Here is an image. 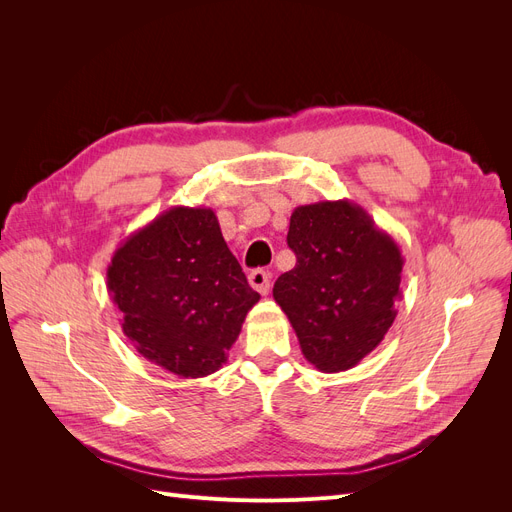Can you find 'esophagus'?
<instances>
[{
    "instance_id": "34e87169",
    "label": "esophagus",
    "mask_w": 512,
    "mask_h": 512,
    "mask_svg": "<svg viewBox=\"0 0 512 512\" xmlns=\"http://www.w3.org/2000/svg\"><path fill=\"white\" fill-rule=\"evenodd\" d=\"M247 280H250V286L260 294H267L271 288V273L265 269H254L247 275Z\"/></svg>"
}]
</instances>
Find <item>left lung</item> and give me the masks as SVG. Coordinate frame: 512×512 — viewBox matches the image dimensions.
Listing matches in <instances>:
<instances>
[{
  "instance_id": "8db88e82",
  "label": "left lung",
  "mask_w": 512,
  "mask_h": 512,
  "mask_svg": "<svg viewBox=\"0 0 512 512\" xmlns=\"http://www.w3.org/2000/svg\"><path fill=\"white\" fill-rule=\"evenodd\" d=\"M286 241L297 265L277 277L273 299L309 363L327 374L346 371L382 342L397 316L399 247L350 200L297 207Z\"/></svg>"
}]
</instances>
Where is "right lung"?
Here are the masks:
<instances>
[{
    "mask_svg": "<svg viewBox=\"0 0 512 512\" xmlns=\"http://www.w3.org/2000/svg\"><path fill=\"white\" fill-rule=\"evenodd\" d=\"M106 286L138 354L181 378L218 371L260 299L205 207H173L136 230Z\"/></svg>",
    "mask_w": 512,
    "mask_h": 512,
    "instance_id": "1",
    "label": "right lung"
}]
</instances>
